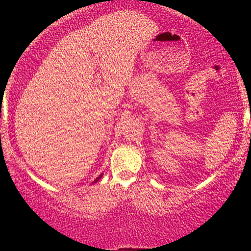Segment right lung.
<instances>
[{"instance_id":"right-lung-1","label":"right lung","mask_w":251,"mask_h":251,"mask_svg":"<svg viewBox=\"0 0 251 251\" xmlns=\"http://www.w3.org/2000/svg\"><path fill=\"white\" fill-rule=\"evenodd\" d=\"M101 176H102V175H100V176H99V177H98V178H97V179H96V180H94V183H97V181H98V180H99V179H100V178H101Z\"/></svg>"}]
</instances>
